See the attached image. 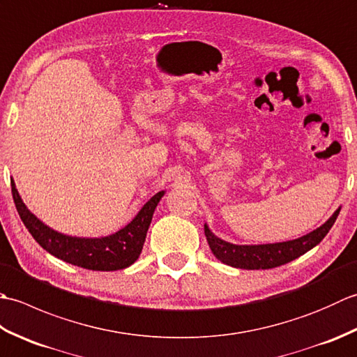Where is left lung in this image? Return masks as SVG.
I'll list each match as a JSON object with an SVG mask.
<instances>
[{
	"mask_svg": "<svg viewBox=\"0 0 357 357\" xmlns=\"http://www.w3.org/2000/svg\"><path fill=\"white\" fill-rule=\"evenodd\" d=\"M339 211L340 207L321 227L304 236L284 242H273V244H233V242L218 238L207 224L204 225V231H206L211 253L222 264L242 270H268L294 261L296 257L319 244L335 224Z\"/></svg>",
	"mask_w": 357,
	"mask_h": 357,
	"instance_id": "8db88e82",
	"label": "left lung"
}]
</instances>
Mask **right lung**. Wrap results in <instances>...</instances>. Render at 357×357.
<instances>
[{
  "label": "right lung",
  "mask_w": 357,
  "mask_h": 357,
  "mask_svg": "<svg viewBox=\"0 0 357 357\" xmlns=\"http://www.w3.org/2000/svg\"><path fill=\"white\" fill-rule=\"evenodd\" d=\"M10 185L15 207L18 210L21 221L38 244L58 259L95 271L123 270L136 262L146 242L155 208L165 195V190H161L151 196L132 221L118 231L107 236L84 238L53 230L52 227L44 224L22 202L13 179H10Z\"/></svg>",
  "instance_id": "add662e5"
}]
</instances>
